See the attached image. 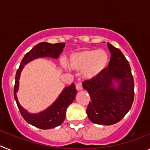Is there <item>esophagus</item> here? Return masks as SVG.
Returning <instances> with one entry per match:
<instances>
[{
    "label": "esophagus",
    "mask_w": 150,
    "mask_h": 150,
    "mask_svg": "<svg viewBox=\"0 0 150 150\" xmlns=\"http://www.w3.org/2000/svg\"><path fill=\"white\" fill-rule=\"evenodd\" d=\"M76 88L78 91H80V90L83 89V86H82L81 82H78L76 84Z\"/></svg>",
    "instance_id": "1"
}]
</instances>
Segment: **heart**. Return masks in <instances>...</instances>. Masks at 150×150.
I'll return each instance as SVG.
<instances>
[{"label": "heart", "instance_id": "heart-1", "mask_svg": "<svg viewBox=\"0 0 150 150\" xmlns=\"http://www.w3.org/2000/svg\"><path fill=\"white\" fill-rule=\"evenodd\" d=\"M109 62L110 56L104 50L86 49L71 54L68 65L74 70L83 71L86 79H93L107 68Z\"/></svg>", "mask_w": 150, "mask_h": 150}]
</instances>
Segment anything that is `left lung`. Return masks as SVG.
<instances>
[{
    "instance_id": "1",
    "label": "left lung",
    "mask_w": 150,
    "mask_h": 150,
    "mask_svg": "<svg viewBox=\"0 0 150 150\" xmlns=\"http://www.w3.org/2000/svg\"><path fill=\"white\" fill-rule=\"evenodd\" d=\"M111 53L108 67L93 79L85 80L84 89L91 98L86 112L90 121L110 125L120 122L132 107L134 97V83L131 67L120 50L110 43ZM112 80L119 83L115 89Z\"/></svg>"
}]
</instances>
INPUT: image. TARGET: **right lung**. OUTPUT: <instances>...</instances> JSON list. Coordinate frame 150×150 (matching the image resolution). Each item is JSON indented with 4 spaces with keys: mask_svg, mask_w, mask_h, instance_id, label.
I'll use <instances>...</instances> for the list:
<instances>
[{
    "mask_svg": "<svg viewBox=\"0 0 150 150\" xmlns=\"http://www.w3.org/2000/svg\"><path fill=\"white\" fill-rule=\"evenodd\" d=\"M64 46H65L64 43H57L52 44V43L42 42L38 43L24 56L16 74L14 98L16 101L19 112L27 122L41 129H50V128H55L63 122L65 119L67 108L74 101L76 97V90L75 88V85L72 83L70 86L66 87L59 97V98L48 109L40 112L38 114H30L19 104L17 99L16 92L18 89V82H19L18 79L20 76L21 71L25 64L39 57L48 56L57 59L62 52Z\"/></svg>",
    "mask_w": 150,
    "mask_h": 150,
    "instance_id": "1",
    "label": "right lung"
}]
</instances>
